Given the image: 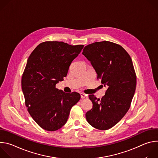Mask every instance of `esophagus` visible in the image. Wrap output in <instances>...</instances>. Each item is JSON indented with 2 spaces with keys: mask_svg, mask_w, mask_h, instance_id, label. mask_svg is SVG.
<instances>
[{
  "mask_svg": "<svg viewBox=\"0 0 158 158\" xmlns=\"http://www.w3.org/2000/svg\"><path fill=\"white\" fill-rule=\"evenodd\" d=\"M81 97L82 99H84V98H87V96L84 93H81Z\"/></svg>",
  "mask_w": 158,
  "mask_h": 158,
  "instance_id": "1",
  "label": "esophagus"
}]
</instances>
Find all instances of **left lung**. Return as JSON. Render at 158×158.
<instances>
[{"mask_svg":"<svg viewBox=\"0 0 158 158\" xmlns=\"http://www.w3.org/2000/svg\"><path fill=\"white\" fill-rule=\"evenodd\" d=\"M82 54L91 61L97 79L107 87L101 99L89 95L93 107L86 112V119L98 129H109L121 121L131 106L136 86L132 59L120 45L106 40L87 45Z\"/></svg>","mask_w":158,"mask_h":158,"instance_id":"1","label":"left lung"}]
</instances>
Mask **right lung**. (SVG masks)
I'll use <instances>...</instances> for the list:
<instances>
[{"label": "right lung", "instance_id": "obj_1", "mask_svg": "<svg viewBox=\"0 0 158 158\" xmlns=\"http://www.w3.org/2000/svg\"><path fill=\"white\" fill-rule=\"evenodd\" d=\"M83 48L84 45L46 41L39 44L28 58L22 76V89L29 113L44 130L61 128L72 107L80 100L78 93H65L56 84L64 80Z\"/></svg>", "mask_w": 158, "mask_h": 158}]
</instances>
